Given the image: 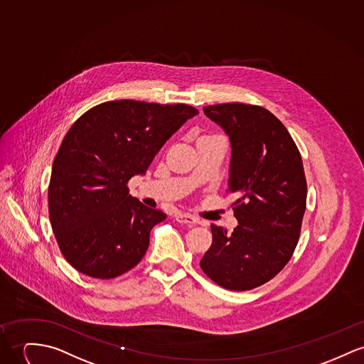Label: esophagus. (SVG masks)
Masks as SVG:
<instances>
[{
    "label": "esophagus",
    "instance_id": "1",
    "mask_svg": "<svg viewBox=\"0 0 364 364\" xmlns=\"http://www.w3.org/2000/svg\"><path fill=\"white\" fill-rule=\"evenodd\" d=\"M176 220L178 223L187 224V225H196L198 223V219L194 218V216H191V215H188V213H177L176 215Z\"/></svg>",
    "mask_w": 364,
    "mask_h": 364
}]
</instances>
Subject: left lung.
<instances>
[{"label": "left lung", "mask_w": 364, "mask_h": 364, "mask_svg": "<svg viewBox=\"0 0 364 364\" xmlns=\"http://www.w3.org/2000/svg\"><path fill=\"white\" fill-rule=\"evenodd\" d=\"M231 141L227 193L238 225L230 234L212 224L213 242L200 260L210 279L231 291H248L276 277L296 248L308 186L301 152L280 120L259 105L203 107Z\"/></svg>", "instance_id": "1"}]
</instances>
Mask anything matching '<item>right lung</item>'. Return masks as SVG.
<instances>
[{
  "mask_svg": "<svg viewBox=\"0 0 364 364\" xmlns=\"http://www.w3.org/2000/svg\"><path fill=\"white\" fill-rule=\"evenodd\" d=\"M198 113L186 104L120 100L92 107L72 124L48 186L51 227L72 267L109 280L140 263L166 213L130 196L127 183Z\"/></svg>",
  "mask_w": 364,
  "mask_h": 364,
  "instance_id": "1",
  "label": "right lung"
}]
</instances>
